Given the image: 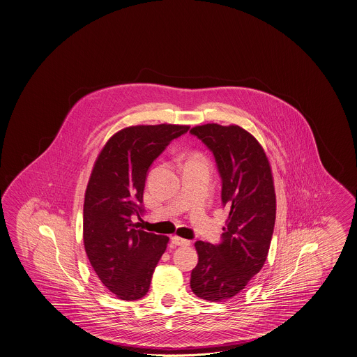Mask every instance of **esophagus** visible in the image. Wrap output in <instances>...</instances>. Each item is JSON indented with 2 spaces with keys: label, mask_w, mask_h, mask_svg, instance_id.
<instances>
[{
  "label": "esophagus",
  "mask_w": 357,
  "mask_h": 357,
  "mask_svg": "<svg viewBox=\"0 0 357 357\" xmlns=\"http://www.w3.org/2000/svg\"><path fill=\"white\" fill-rule=\"evenodd\" d=\"M171 241H172L174 246H190V244H192L189 240H185V238L178 237V236H172Z\"/></svg>",
  "instance_id": "1"
}]
</instances>
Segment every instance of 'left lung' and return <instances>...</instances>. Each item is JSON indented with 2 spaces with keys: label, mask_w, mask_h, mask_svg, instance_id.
Masks as SVG:
<instances>
[{
  "label": "left lung",
  "mask_w": 357,
  "mask_h": 357,
  "mask_svg": "<svg viewBox=\"0 0 357 357\" xmlns=\"http://www.w3.org/2000/svg\"><path fill=\"white\" fill-rule=\"evenodd\" d=\"M190 134L213 153L222 178V204L229 208L220 244L197 241L194 295L225 301L237 295L265 265L275 225L276 199L262 146L237 125L206 123Z\"/></svg>",
  "instance_id": "8db88e82"
}]
</instances>
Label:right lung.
<instances>
[{
    "label": "right lung",
    "mask_w": 357,
    "mask_h": 357,
    "mask_svg": "<svg viewBox=\"0 0 357 357\" xmlns=\"http://www.w3.org/2000/svg\"><path fill=\"white\" fill-rule=\"evenodd\" d=\"M185 125H138L116 132L99 153L84 194L83 243L96 275L125 301L149 292L169 237L143 231V190L153 160Z\"/></svg>",
    "instance_id": "obj_1"
}]
</instances>
